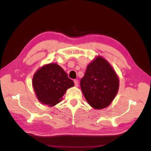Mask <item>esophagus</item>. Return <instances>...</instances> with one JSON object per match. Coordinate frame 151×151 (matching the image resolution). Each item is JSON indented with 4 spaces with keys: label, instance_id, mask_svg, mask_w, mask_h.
<instances>
[{
    "label": "esophagus",
    "instance_id": "1",
    "mask_svg": "<svg viewBox=\"0 0 151 151\" xmlns=\"http://www.w3.org/2000/svg\"><path fill=\"white\" fill-rule=\"evenodd\" d=\"M74 84H75V86H76V87H78V86H79V83H78V81H77V80H74Z\"/></svg>",
    "mask_w": 151,
    "mask_h": 151
}]
</instances>
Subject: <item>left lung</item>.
<instances>
[{
  "label": "left lung",
  "instance_id": "8db88e82",
  "mask_svg": "<svg viewBox=\"0 0 151 151\" xmlns=\"http://www.w3.org/2000/svg\"><path fill=\"white\" fill-rule=\"evenodd\" d=\"M81 88L91 107L101 109L113 101L119 89V78L106 59L97 56L87 67Z\"/></svg>",
  "mask_w": 151,
  "mask_h": 151
}]
</instances>
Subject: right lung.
<instances>
[{"label":"right lung","mask_w":151,"mask_h":151,"mask_svg":"<svg viewBox=\"0 0 151 151\" xmlns=\"http://www.w3.org/2000/svg\"><path fill=\"white\" fill-rule=\"evenodd\" d=\"M32 84L38 101L48 106L58 104L67 89L74 86L67 73L56 63L40 67L33 76Z\"/></svg>","instance_id":"obj_1"}]
</instances>
